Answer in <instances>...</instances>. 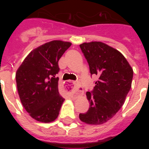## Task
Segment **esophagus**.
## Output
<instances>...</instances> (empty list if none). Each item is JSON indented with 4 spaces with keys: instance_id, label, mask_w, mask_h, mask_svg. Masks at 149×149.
Instances as JSON below:
<instances>
[{
    "instance_id": "obj_1",
    "label": "esophagus",
    "mask_w": 149,
    "mask_h": 149,
    "mask_svg": "<svg viewBox=\"0 0 149 149\" xmlns=\"http://www.w3.org/2000/svg\"><path fill=\"white\" fill-rule=\"evenodd\" d=\"M64 89L66 93H70L72 95H77L82 94L84 91L82 90V88H81V85L78 84V83L74 82L72 81H66L64 84Z\"/></svg>"
}]
</instances>
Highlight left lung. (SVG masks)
<instances>
[{
    "mask_svg": "<svg viewBox=\"0 0 149 149\" xmlns=\"http://www.w3.org/2000/svg\"><path fill=\"white\" fill-rule=\"evenodd\" d=\"M91 74L98 75L92 92H86L89 108L79 118L89 125H102L111 119L125 103L131 88L134 72L118 50L101 42L80 45Z\"/></svg>",
    "mask_w": 149,
    "mask_h": 149,
    "instance_id": "left-lung-1",
    "label": "left lung"
}]
</instances>
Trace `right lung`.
<instances>
[{"instance_id": "right-lung-1", "label": "right lung", "mask_w": 149, "mask_h": 149, "mask_svg": "<svg viewBox=\"0 0 149 149\" xmlns=\"http://www.w3.org/2000/svg\"><path fill=\"white\" fill-rule=\"evenodd\" d=\"M72 45L54 40L33 50L15 74L17 89L24 108L33 119L49 123L57 118L64 98L58 89V61Z\"/></svg>"}]
</instances>
